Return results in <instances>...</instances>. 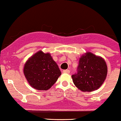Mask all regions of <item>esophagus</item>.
<instances>
[{
    "label": "esophagus",
    "mask_w": 121,
    "mask_h": 121,
    "mask_svg": "<svg viewBox=\"0 0 121 121\" xmlns=\"http://www.w3.org/2000/svg\"><path fill=\"white\" fill-rule=\"evenodd\" d=\"M63 73H67V74H69L70 73V71L69 69H65V70H63Z\"/></svg>",
    "instance_id": "1"
}]
</instances>
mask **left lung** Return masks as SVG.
<instances>
[{"instance_id": "1", "label": "left lung", "mask_w": 121, "mask_h": 121, "mask_svg": "<svg viewBox=\"0 0 121 121\" xmlns=\"http://www.w3.org/2000/svg\"><path fill=\"white\" fill-rule=\"evenodd\" d=\"M107 74L104 59L87 52L79 59L77 73L72 75L75 86L83 92L97 90L103 85Z\"/></svg>"}]
</instances>
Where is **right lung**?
I'll use <instances>...</instances> for the list:
<instances>
[{
	"label": "right lung",
	"mask_w": 121,
	"mask_h": 121,
	"mask_svg": "<svg viewBox=\"0 0 121 121\" xmlns=\"http://www.w3.org/2000/svg\"><path fill=\"white\" fill-rule=\"evenodd\" d=\"M23 73L29 85L39 91L49 89L61 75L50 54L41 50L29 58L24 64Z\"/></svg>",
	"instance_id": "1"
}]
</instances>
